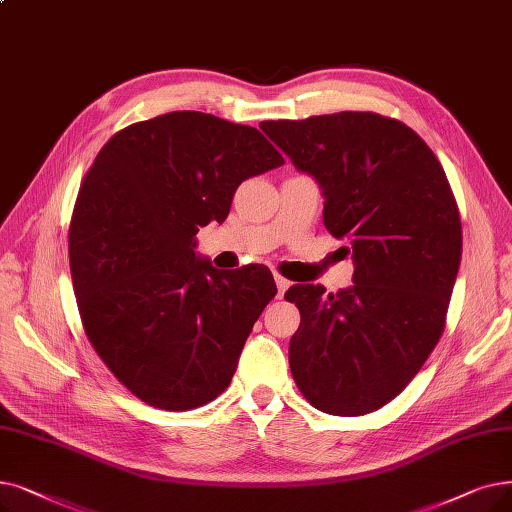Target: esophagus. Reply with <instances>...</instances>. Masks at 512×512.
<instances>
[{"instance_id":"1","label":"esophagus","mask_w":512,"mask_h":512,"mask_svg":"<svg viewBox=\"0 0 512 512\" xmlns=\"http://www.w3.org/2000/svg\"><path fill=\"white\" fill-rule=\"evenodd\" d=\"M274 280H276V286H278V297H282L286 293V288L291 286V282H288L282 274H274Z\"/></svg>"}]
</instances>
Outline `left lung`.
<instances>
[{"label":"left lung","instance_id":"8db88e82","mask_svg":"<svg viewBox=\"0 0 512 512\" xmlns=\"http://www.w3.org/2000/svg\"><path fill=\"white\" fill-rule=\"evenodd\" d=\"M299 171L316 177L324 226L349 242L353 286L326 295L295 284L301 324L288 345L307 402L335 416L389 404L435 349L460 268L462 228L433 150L402 121L332 113L259 125Z\"/></svg>","mask_w":512,"mask_h":512}]
</instances>
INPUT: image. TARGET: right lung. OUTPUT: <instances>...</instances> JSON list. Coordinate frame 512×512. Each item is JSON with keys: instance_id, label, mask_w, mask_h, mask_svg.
Instances as JSON below:
<instances>
[{"instance_id": "obj_1", "label": "right lung", "mask_w": 512, "mask_h": 512, "mask_svg": "<svg viewBox=\"0 0 512 512\" xmlns=\"http://www.w3.org/2000/svg\"><path fill=\"white\" fill-rule=\"evenodd\" d=\"M284 165L249 125L196 110L133 123L85 173L69 228L85 335L133 395L192 410L224 393L244 341L276 297L268 268L219 272L196 232L224 221L236 188Z\"/></svg>"}]
</instances>
